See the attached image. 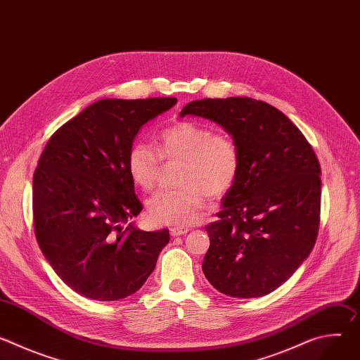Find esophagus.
<instances>
[{"mask_svg": "<svg viewBox=\"0 0 360 360\" xmlns=\"http://www.w3.org/2000/svg\"><path fill=\"white\" fill-rule=\"evenodd\" d=\"M188 228H171L169 232H171V236H181V235H185L188 233Z\"/></svg>", "mask_w": 360, "mask_h": 360, "instance_id": "esophagus-1", "label": "esophagus"}]
</instances>
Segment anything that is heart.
Instances as JSON below:
<instances>
[{"mask_svg":"<svg viewBox=\"0 0 360 360\" xmlns=\"http://www.w3.org/2000/svg\"><path fill=\"white\" fill-rule=\"evenodd\" d=\"M158 149L135 142L128 150L127 167L131 179L145 192L158 186L164 162L182 165L178 188L153 195L146 205L152 221L185 226L196 222L207 207L208 195L219 198L236 182L240 153L236 141L226 132H214L208 125L184 121L162 131Z\"/></svg>","mask_w":360,"mask_h":360,"instance_id":"obj_1","label":"heart"}]
</instances>
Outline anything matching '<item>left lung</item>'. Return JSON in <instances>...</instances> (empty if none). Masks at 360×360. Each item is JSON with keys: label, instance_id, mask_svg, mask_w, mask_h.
I'll use <instances>...</instances> for the list:
<instances>
[{"label": "left lung", "instance_id": "1", "mask_svg": "<svg viewBox=\"0 0 360 360\" xmlns=\"http://www.w3.org/2000/svg\"><path fill=\"white\" fill-rule=\"evenodd\" d=\"M236 141L240 171L210 224L203 275L224 295L259 297L285 283L315 246L321 165L312 145L279 110L248 96L205 98L184 107Z\"/></svg>", "mask_w": 360, "mask_h": 360}]
</instances>
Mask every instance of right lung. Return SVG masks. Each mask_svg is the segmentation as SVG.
<instances>
[{
    "label": "right lung",
    "instance_id": "right-lung-1",
    "mask_svg": "<svg viewBox=\"0 0 360 360\" xmlns=\"http://www.w3.org/2000/svg\"><path fill=\"white\" fill-rule=\"evenodd\" d=\"M176 98L101 99L48 139L32 181L37 242L56 274L92 300L135 293L155 269L169 231L145 232L128 219L142 211L127 167L142 125Z\"/></svg>",
    "mask_w": 360,
    "mask_h": 360
}]
</instances>
